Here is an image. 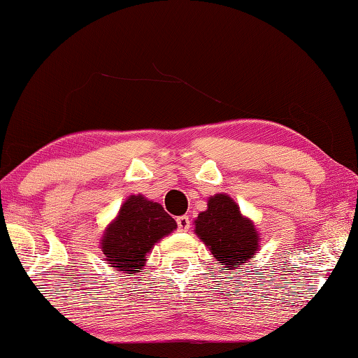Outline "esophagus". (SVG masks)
<instances>
[{
	"label": "esophagus",
	"instance_id": "esophagus-1",
	"mask_svg": "<svg viewBox=\"0 0 358 358\" xmlns=\"http://www.w3.org/2000/svg\"><path fill=\"white\" fill-rule=\"evenodd\" d=\"M177 224H178V230H181V232H186V230H189L191 227V221H189V216H178L177 217Z\"/></svg>",
	"mask_w": 358,
	"mask_h": 358
}]
</instances>
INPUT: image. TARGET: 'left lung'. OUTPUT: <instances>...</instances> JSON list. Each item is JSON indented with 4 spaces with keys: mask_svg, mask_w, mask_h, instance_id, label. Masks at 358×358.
Instances as JSON below:
<instances>
[{
    "mask_svg": "<svg viewBox=\"0 0 358 358\" xmlns=\"http://www.w3.org/2000/svg\"><path fill=\"white\" fill-rule=\"evenodd\" d=\"M208 208L196 217L194 232L226 270L245 265L259 250V234L250 217L227 194L208 199Z\"/></svg>",
    "mask_w": 358,
    "mask_h": 358,
    "instance_id": "left-lung-1",
    "label": "left lung"
}]
</instances>
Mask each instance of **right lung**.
<instances>
[{
	"instance_id": "1",
	"label": "right lung",
	"mask_w": 358,
	"mask_h": 358,
	"mask_svg": "<svg viewBox=\"0 0 358 358\" xmlns=\"http://www.w3.org/2000/svg\"><path fill=\"white\" fill-rule=\"evenodd\" d=\"M175 229L177 222L162 205L148 201L142 194L129 196L102 234L104 260L121 273H138L147 264L145 257L151 248Z\"/></svg>"
}]
</instances>
